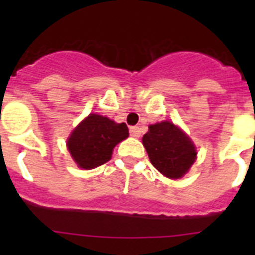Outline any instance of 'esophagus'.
<instances>
[{
	"label": "esophagus",
	"instance_id": "obj_1",
	"mask_svg": "<svg viewBox=\"0 0 255 255\" xmlns=\"http://www.w3.org/2000/svg\"><path fill=\"white\" fill-rule=\"evenodd\" d=\"M140 134H141V130L139 126H131V128H130V135H131V136H134V138H139Z\"/></svg>",
	"mask_w": 255,
	"mask_h": 255
}]
</instances>
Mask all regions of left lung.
<instances>
[{
    "label": "left lung",
    "instance_id": "8db88e82",
    "mask_svg": "<svg viewBox=\"0 0 255 255\" xmlns=\"http://www.w3.org/2000/svg\"><path fill=\"white\" fill-rule=\"evenodd\" d=\"M141 140L153 166L168 179L184 176L197 159L194 143L170 121L149 125Z\"/></svg>",
    "mask_w": 255,
    "mask_h": 255
}]
</instances>
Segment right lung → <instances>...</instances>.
Returning <instances> with one entry per match:
<instances>
[{
	"label": "right lung",
	"instance_id": "1",
	"mask_svg": "<svg viewBox=\"0 0 255 255\" xmlns=\"http://www.w3.org/2000/svg\"><path fill=\"white\" fill-rule=\"evenodd\" d=\"M129 136L125 123L91 114L76 126L67 139V149L80 168L92 170L111 159L117 144Z\"/></svg>",
	"mask_w": 255,
	"mask_h": 255
}]
</instances>
